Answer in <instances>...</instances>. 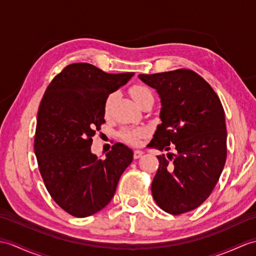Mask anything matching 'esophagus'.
<instances>
[{
	"label": "esophagus",
	"mask_w": 256,
	"mask_h": 256,
	"mask_svg": "<svg viewBox=\"0 0 256 256\" xmlns=\"http://www.w3.org/2000/svg\"><path fill=\"white\" fill-rule=\"evenodd\" d=\"M142 155H144V152H142V150H135L134 152V158L135 159L140 158Z\"/></svg>",
	"instance_id": "obj_1"
}]
</instances>
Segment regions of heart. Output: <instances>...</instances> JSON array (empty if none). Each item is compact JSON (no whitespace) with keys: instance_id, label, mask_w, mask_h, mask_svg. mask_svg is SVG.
Returning <instances> with one entry per match:
<instances>
[{"instance_id":"obj_1","label":"heart","mask_w":256,"mask_h":256,"mask_svg":"<svg viewBox=\"0 0 256 256\" xmlns=\"http://www.w3.org/2000/svg\"><path fill=\"white\" fill-rule=\"evenodd\" d=\"M130 94L132 98L135 100V102L140 104L142 101H144L145 99L152 98V94L150 92V89L144 86V85H133L130 88ZM112 100H114V94H110V96L106 98V102H104V112L108 114L110 110V106L112 104ZM147 134V130L144 128H126L122 130L121 136L122 138L128 140L130 144H138V140L144 138V136Z\"/></svg>"}]
</instances>
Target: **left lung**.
Returning <instances> with one entry per match:
<instances>
[{
	"instance_id": "1",
	"label": "left lung",
	"mask_w": 256,
	"mask_h": 256,
	"mask_svg": "<svg viewBox=\"0 0 256 256\" xmlns=\"http://www.w3.org/2000/svg\"><path fill=\"white\" fill-rule=\"evenodd\" d=\"M155 88L162 102L160 118L148 147L176 154L157 156L152 183L157 205L172 215L203 204L219 180L227 158V130L220 99L203 77L180 68L140 74Z\"/></svg>"
}]
</instances>
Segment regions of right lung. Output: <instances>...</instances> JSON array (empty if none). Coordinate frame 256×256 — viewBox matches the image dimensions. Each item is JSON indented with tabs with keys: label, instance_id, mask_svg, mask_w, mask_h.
I'll return each instance as SVG.
<instances>
[{
	"label": "right lung",
	"instance_id": "1",
	"mask_svg": "<svg viewBox=\"0 0 256 256\" xmlns=\"http://www.w3.org/2000/svg\"><path fill=\"white\" fill-rule=\"evenodd\" d=\"M134 73L108 74L89 63H74L58 74L41 100L34 150L53 200L70 215L87 217L110 203L121 174L133 160L121 142L104 159L90 150L104 121L109 94Z\"/></svg>",
	"mask_w": 256,
	"mask_h": 256
}]
</instances>
